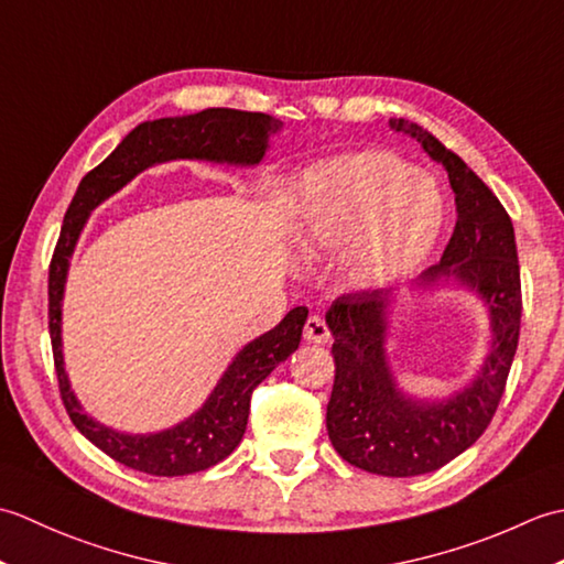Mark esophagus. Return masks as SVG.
I'll return each mask as SVG.
<instances>
[{"instance_id":"1","label":"esophagus","mask_w":564,"mask_h":564,"mask_svg":"<svg viewBox=\"0 0 564 564\" xmlns=\"http://www.w3.org/2000/svg\"><path fill=\"white\" fill-rule=\"evenodd\" d=\"M303 337L310 344H327L332 334H329V327H327L325 319H322L319 315H310L307 322H305Z\"/></svg>"}]
</instances>
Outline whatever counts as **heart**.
Listing matches in <instances>:
<instances>
[{"instance_id": "b5f03b06", "label": "heart", "mask_w": 564, "mask_h": 564, "mask_svg": "<svg viewBox=\"0 0 564 564\" xmlns=\"http://www.w3.org/2000/svg\"><path fill=\"white\" fill-rule=\"evenodd\" d=\"M443 220L434 178L388 150H364L317 162L291 186V237L305 259L346 245L344 285H390L422 261Z\"/></svg>"}]
</instances>
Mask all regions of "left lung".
Segmentation results:
<instances>
[{
	"mask_svg": "<svg viewBox=\"0 0 564 564\" xmlns=\"http://www.w3.org/2000/svg\"><path fill=\"white\" fill-rule=\"evenodd\" d=\"M390 128L422 142L446 166L455 194V230L422 283L458 281L482 297L492 346L470 386L443 402L412 400L398 388L386 356V291L344 293L332 303L334 388L327 434L346 463L386 477L434 473L485 434L507 388L521 329V271L509 213L480 176L441 140L404 118Z\"/></svg>",
	"mask_w": 564,
	"mask_h": 564,
	"instance_id": "8db88e82",
	"label": "left lung"
}]
</instances>
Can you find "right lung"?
<instances>
[{"mask_svg": "<svg viewBox=\"0 0 564 564\" xmlns=\"http://www.w3.org/2000/svg\"><path fill=\"white\" fill-rule=\"evenodd\" d=\"M281 126L279 118L269 113L237 109H206L191 116L140 123L130 130L109 158L82 178L65 213L51 271H47V329H51L59 398H63L72 424L94 446L133 470L176 477L208 470L215 463L225 460L245 436L251 392L301 344L307 307H293L271 332L249 341L227 366L206 404L186 422L160 431V434H121V431L94 422L82 410L69 388L63 361V337H59L63 293L69 257L84 230V223L101 200L113 196L118 188H123L130 178L152 164L170 160H208L254 166L267 152L269 138L279 133Z\"/></svg>", "mask_w": 564, "mask_h": 564, "instance_id": "obj_1", "label": "right lung"}]
</instances>
